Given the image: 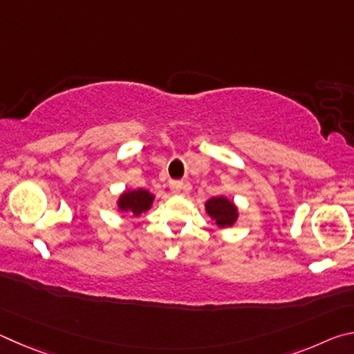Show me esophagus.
I'll list each match as a JSON object with an SVG mask.
<instances>
[{"label":"esophagus","mask_w":354,"mask_h":354,"mask_svg":"<svg viewBox=\"0 0 354 354\" xmlns=\"http://www.w3.org/2000/svg\"><path fill=\"white\" fill-rule=\"evenodd\" d=\"M169 187L172 189V193H180L182 188H183V182L182 180H171Z\"/></svg>","instance_id":"34e87169"}]
</instances>
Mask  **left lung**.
<instances>
[{
    "label": "left lung",
    "mask_w": 354,
    "mask_h": 354,
    "mask_svg": "<svg viewBox=\"0 0 354 354\" xmlns=\"http://www.w3.org/2000/svg\"><path fill=\"white\" fill-rule=\"evenodd\" d=\"M205 207H207V213L212 216L219 227L233 225V222L238 218L236 207L233 205V202H230L222 196L209 199L205 203Z\"/></svg>",
    "instance_id": "left-lung-1"
}]
</instances>
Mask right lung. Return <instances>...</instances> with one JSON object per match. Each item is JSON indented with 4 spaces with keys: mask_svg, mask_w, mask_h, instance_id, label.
I'll list each match as a JSON object with an SVG mask.
<instances>
[{
    "mask_svg": "<svg viewBox=\"0 0 354 354\" xmlns=\"http://www.w3.org/2000/svg\"><path fill=\"white\" fill-rule=\"evenodd\" d=\"M153 201V196L146 189H135L127 191L120 197V209L122 212H132L133 216H138L142 212L151 208V203Z\"/></svg>",
    "mask_w": 354,
    "mask_h": 354,
    "instance_id": "right-lung-1",
    "label": "right lung"
}]
</instances>
